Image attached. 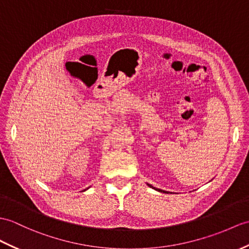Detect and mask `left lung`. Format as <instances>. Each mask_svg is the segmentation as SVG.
I'll return each instance as SVG.
<instances>
[{
  "label": "left lung",
  "instance_id": "8db88e82",
  "mask_svg": "<svg viewBox=\"0 0 249 249\" xmlns=\"http://www.w3.org/2000/svg\"><path fill=\"white\" fill-rule=\"evenodd\" d=\"M148 186H149V187H151V188H153V187L151 186V184H148ZM154 189H155V188H154ZM156 190H157V191H159V192H163V193L165 192V191H162V190H160V189H156ZM165 193H166V192H165Z\"/></svg>",
  "mask_w": 249,
  "mask_h": 249
}]
</instances>
